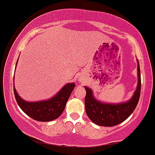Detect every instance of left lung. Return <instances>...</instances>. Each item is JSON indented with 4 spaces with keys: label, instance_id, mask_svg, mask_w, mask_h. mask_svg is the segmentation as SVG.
I'll return each instance as SVG.
<instances>
[{
    "label": "left lung",
    "instance_id": "1",
    "mask_svg": "<svg viewBox=\"0 0 155 155\" xmlns=\"http://www.w3.org/2000/svg\"><path fill=\"white\" fill-rule=\"evenodd\" d=\"M138 84L134 96L129 101L119 104H102L95 100L92 91L85 87L86 96L84 98L85 111L89 118L100 126L113 127L124 121L135 109L140 94V66H137Z\"/></svg>",
    "mask_w": 155,
    "mask_h": 155
}]
</instances>
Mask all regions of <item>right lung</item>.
Segmentation results:
<instances>
[{"mask_svg": "<svg viewBox=\"0 0 155 155\" xmlns=\"http://www.w3.org/2000/svg\"><path fill=\"white\" fill-rule=\"evenodd\" d=\"M74 87V83L68 84L55 97L45 101H25L20 97L15 87L14 93L19 107L29 117L38 121H51L58 118L63 113L67 101Z\"/></svg>", "mask_w": 155, "mask_h": 155, "instance_id": "obj_1", "label": "right lung"}]
</instances>
